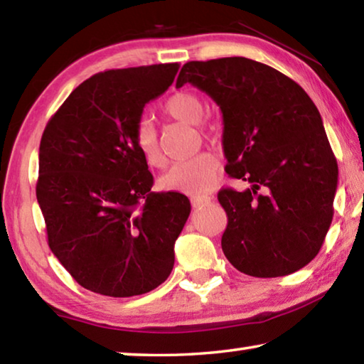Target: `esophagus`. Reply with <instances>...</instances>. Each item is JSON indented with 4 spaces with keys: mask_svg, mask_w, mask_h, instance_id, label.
<instances>
[{
    "mask_svg": "<svg viewBox=\"0 0 364 364\" xmlns=\"http://www.w3.org/2000/svg\"><path fill=\"white\" fill-rule=\"evenodd\" d=\"M212 197L210 196H193L191 197V204H193L194 208H200L207 204H210Z\"/></svg>",
    "mask_w": 364,
    "mask_h": 364,
    "instance_id": "1",
    "label": "esophagus"
}]
</instances>
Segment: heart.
<instances>
[{
	"label": "heart",
	"mask_w": 364,
	"mask_h": 364,
	"mask_svg": "<svg viewBox=\"0 0 364 364\" xmlns=\"http://www.w3.org/2000/svg\"><path fill=\"white\" fill-rule=\"evenodd\" d=\"M164 112L170 119L196 125L205 112L204 100L193 91H178L164 104ZM205 136H210V127H200ZM134 146L149 167H164L165 156L160 149L157 132L151 120L141 119L134 127ZM220 170V160L212 152H200L184 162H178L159 178V188L181 194H204L213 186Z\"/></svg>",
	"instance_id": "heart-1"
}]
</instances>
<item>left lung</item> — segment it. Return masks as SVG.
Returning a JSON list of instances; mask_svg holds the SVG:
<instances>
[{
  "mask_svg": "<svg viewBox=\"0 0 364 364\" xmlns=\"http://www.w3.org/2000/svg\"><path fill=\"white\" fill-rule=\"evenodd\" d=\"M205 91L223 114L226 173L252 188H223L221 249L234 268L278 278L318 255L334 215L338 168L321 115L300 85L247 58L191 60L176 88Z\"/></svg>",
  "mask_w": 364,
  "mask_h": 364,
  "instance_id": "left-lung-1",
  "label": "left lung"
}]
</instances>
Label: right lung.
<instances>
[{
    "instance_id": "add662e5",
    "label": "right lung",
    "mask_w": 364,
    "mask_h": 364,
    "mask_svg": "<svg viewBox=\"0 0 364 364\" xmlns=\"http://www.w3.org/2000/svg\"><path fill=\"white\" fill-rule=\"evenodd\" d=\"M178 69L171 63L96 73L43 132L36 199L49 249L91 292L141 295L173 269L189 199L151 191L133 134L146 104L168 90Z\"/></svg>"
}]
</instances>
